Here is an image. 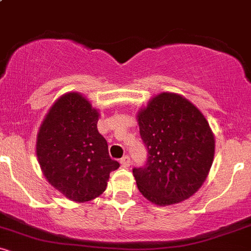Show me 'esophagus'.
Returning a JSON list of instances; mask_svg holds the SVG:
<instances>
[{"label": "esophagus", "mask_w": 251, "mask_h": 251, "mask_svg": "<svg viewBox=\"0 0 251 251\" xmlns=\"http://www.w3.org/2000/svg\"><path fill=\"white\" fill-rule=\"evenodd\" d=\"M120 164H122L124 168H128L131 165V158H129V155H124L122 159H120Z\"/></svg>", "instance_id": "obj_1"}]
</instances>
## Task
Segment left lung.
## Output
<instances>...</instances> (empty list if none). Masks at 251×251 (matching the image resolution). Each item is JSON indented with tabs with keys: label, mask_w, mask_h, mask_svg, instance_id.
Masks as SVG:
<instances>
[{
	"label": "left lung",
	"mask_w": 251,
	"mask_h": 251,
	"mask_svg": "<svg viewBox=\"0 0 251 251\" xmlns=\"http://www.w3.org/2000/svg\"><path fill=\"white\" fill-rule=\"evenodd\" d=\"M140 137L148 150L133 176L139 191L158 205L188 200L206 179L215 139L200 109L185 98L162 93L138 113Z\"/></svg>",
	"instance_id": "1"
}]
</instances>
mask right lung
Returning a JSON list of instances; mask_svg holds the SVG:
<instances>
[{
  "instance_id": "add662e5",
  "label": "right lung",
  "mask_w": 251,
  "mask_h": 251,
  "mask_svg": "<svg viewBox=\"0 0 251 251\" xmlns=\"http://www.w3.org/2000/svg\"><path fill=\"white\" fill-rule=\"evenodd\" d=\"M99 113L79 93H67L51 106L37 134L36 154L43 175L71 201H87L107 186L119 168L97 127Z\"/></svg>"
}]
</instances>
